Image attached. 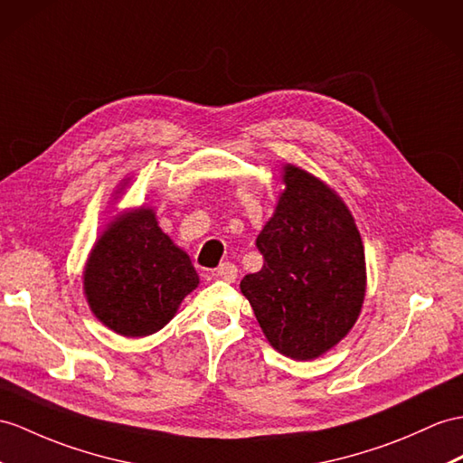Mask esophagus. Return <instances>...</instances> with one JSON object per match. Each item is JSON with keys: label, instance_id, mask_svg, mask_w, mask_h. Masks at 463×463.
Here are the masks:
<instances>
[{"label": "esophagus", "instance_id": "obj_1", "mask_svg": "<svg viewBox=\"0 0 463 463\" xmlns=\"http://www.w3.org/2000/svg\"><path fill=\"white\" fill-rule=\"evenodd\" d=\"M216 277L225 280V283H233V280L238 279V267H235L233 263H222L216 269Z\"/></svg>", "mask_w": 463, "mask_h": 463}]
</instances>
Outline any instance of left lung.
I'll use <instances>...</instances> for the list:
<instances>
[{
    "instance_id": "1",
    "label": "left lung",
    "mask_w": 463,
    "mask_h": 463,
    "mask_svg": "<svg viewBox=\"0 0 463 463\" xmlns=\"http://www.w3.org/2000/svg\"><path fill=\"white\" fill-rule=\"evenodd\" d=\"M285 190L257 235L263 267L241 280L269 344L307 362L332 349L362 312L365 253L352 212L320 178L283 166Z\"/></svg>"
}]
</instances>
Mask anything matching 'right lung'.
Returning a JSON list of instances; mask_svg holds the SVG:
<instances>
[{"mask_svg":"<svg viewBox=\"0 0 463 463\" xmlns=\"http://www.w3.org/2000/svg\"><path fill=\"white\" fill-rule=\"evenodd\" d=\"M198 283L190 257L159 228L149 206L118 213L84 269L90 310L126 337L159 332Z\"/></svg>","mask_w":463,"mask_h":463,"instance_id":"right-lung-1","label":"right lung"}]
</instances>
